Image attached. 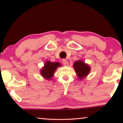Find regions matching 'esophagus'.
Segmentation results:
<instances>
[{
  "mask_svg": "<svg viewBox=\"0 0 123 123\" xmlns=\"http://www.w3.org/2000/svg\"><path fill=\"white\" fill-rule=\"evenodd\" d=\"M62 63H63V64H64V66H67L68 65V62L66 60H65V59H62Z\"/></svg>",
  "mask_w": 123,
  "mask_h": 123,
  "instance_id": "esophagus-1",
  "label": "esophagus"
}]
</instances>
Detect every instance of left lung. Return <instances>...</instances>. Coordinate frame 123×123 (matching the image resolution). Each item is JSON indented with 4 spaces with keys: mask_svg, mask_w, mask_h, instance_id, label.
<instances>
[{
    "mask_svg": "<svg viewBox=\"0 0 123 123\" xmlns=\"http://www.w3.org/2000/svg\"><path fill=\"white\" fill-rule=\"evenodd\" d=\"M74 68L80 79L87 76L90 71V67L81 61H77L74 63Z\"/></svg>",
    "mask_w": 123,
    "mask_h": 123,
    "instance_id": "1",
    "label": "left lung"
}]
</instances>
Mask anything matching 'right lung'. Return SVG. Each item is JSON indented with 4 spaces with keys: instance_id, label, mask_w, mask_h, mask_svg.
<instances>
[{
    "instance_id": "1",
    "label": "right lung",
    "mask_w": 123,
    "mask_h": 123,
    "mask_svg": "<svg viewBox=\"0 0 123 123\" xmlns=\"http://www.w3.org/2000/svg\"><path fill=\"white\" fill-rule=\"evenodd\" d=\"M60 63L58 62H51L48 61L44 64V67L42 69L41 73L44 78L47 79H49L53 76L54 72L56 69L58 67H60Z\"/></svg>"
}]
</instances>
